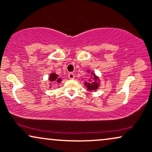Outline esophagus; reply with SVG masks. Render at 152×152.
Masks as SVG:
<instances>
[{"label":"esophagus","mask_w":152,"mask_h":152,"mask_svg":"<svg viewBox=\"0 0 152 152\" xmlns=\"http://www.w3.org/2000/svg\"><path fill=\"white\" fill-rule=\"evenodd\" d=\"M68 76H69V78H70V79H73V78H74V74H73V73H69V74H68Z\"/></svg>","instance_id":"esophagus-1"}]
</instances>
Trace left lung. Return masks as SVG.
Masks as SVG:
<instances>
[{
	"label": "left lung",
	"instance_id": "8db88e82",
	"mask_svg": "<svg viewBox=\"0 0 152 152\" xmlns=\"http://www.w3.org/2000/svg\"><path fill=\"white\" fill-rule=\"evenodd\" d=\"M94 75V74H93ZM97 80H98V78L96 77V76L94 75V81H91V80H90V81L88 82V83H87L86 82L85 83V85L87 86V88H88V90L89 91H93V90H96L99 87V83L97 82Z\"/></svg>",
	"mask_w": 152,
	"mask_h": 152
}]
</instances>
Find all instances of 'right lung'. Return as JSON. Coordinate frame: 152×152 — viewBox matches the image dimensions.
<instances>
[{
  "instance_id": "add662e5",
  "label": "right lung",
  "mask_w": 152,
  "mask_h": 152,
  "mask_svg": "<svg viewBox=\"0 0 152 152\" xmlns=\"http://www.w3.org/2000/svg\"><path fill=\"white\" fill-rule=\"evenodd\" d=\"M49 80L50 81H56V82H58V83H60L61 81V78H58V75L54 74V73L50 74V76L49 77Z\"/></svg>"
}]
</instances>
